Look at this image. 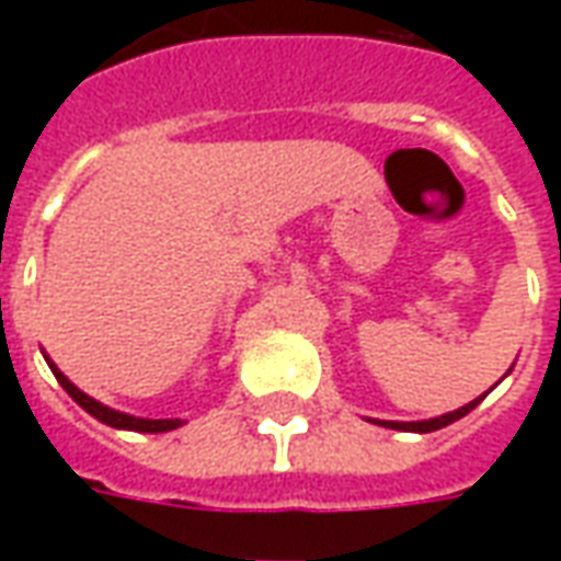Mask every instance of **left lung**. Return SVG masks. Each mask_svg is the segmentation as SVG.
Segmentation results:
<instances>
[{"label":"left lung","mask_w":561,"mask_h":561,"mask_svg":"<svg viewBox=\"0 0 561 561\" xmlns=\"http://www.w3.org/2000/svg\"><path fill=\"white\" fill-rule=\"evenodd\" d=\"M483 397H478L474 402H469V405H462V409H457V412L450 414H442V417H433V421H417V423H397V421H378L381 426H390V430H405V433H433V430H442V426H447V423L459 421V417H466V414L481 402Z\"/></svg>","instance_id":"left-lung-1"}]
</instances>
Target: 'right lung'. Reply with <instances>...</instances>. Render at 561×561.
<instances>
[{
	"label": "right lung",
	"instance_id": "right-lung-1",
	"mask_svg": "<svg viewBox=\"0 0 561 561\" xmlns=\"http://www.w3.org/2000/svg\"><path fill=\"white\" fill-rule=\"evenodd\" d=\"M47 364H50V360H47ZM50 369H54L56 381L66 388L68 397L78 402L83 412H90L95 421L107 423V426H114V430H131V433H168V430H176V426H180V421H147V417H131V414L114 412V409H107L102 402H95L92 397H87L83 390L75 388L54 364H50Z\"/></svg>",
	"mask_w": 561,
	"mask_h": 561
}]
</instances>
